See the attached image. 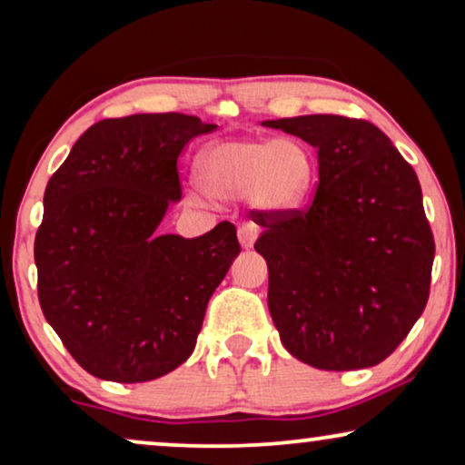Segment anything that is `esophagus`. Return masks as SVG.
I'll return each mask as SVG.
<instances>
[{"mask_svg":"<svg viewBox=\"0 0 465 465\" xmlns=\"http://www.w3.org/2000/svg\"><path fill=\"white\" fill-rule=\"evenodd\" d=\"M256 237H258V231L253 224H243L239 228V243L243 250H252L253 243H256Z\"/></svg>","mask_w":465,"mask_h":465,"instance_id":"1","label":"esophagus"}]
</instances>
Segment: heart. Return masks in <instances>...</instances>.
I'll return each instance as SVG.
<instances>
[{
    "mask_svg": "<svg viewBox=\"0 0 465 465\" xmlns=\"http://www.w3.org/2000/svg\"><path fill=\"white\" fill-rule=\"evenodd\" d=\"M196 177L213 199L247 196L266 215H288L307 203L315 186V161L298 139H226L196 158Z\"/></svg>",
    "mask_w": 465,
    "mask_h": 465,
    "instance_id": "b5f03b06",
    "label": "heart"
}]
</instances>
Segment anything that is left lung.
I'll return each instance as SVG.
<instances>
[{
    "mask_svg": "<svg viewBox=\"0 0 465 465\" xmlns=\"http://www.w3.org/2000/svg\"><path fill=\"white\" fill-rule=\"evenodd\" d=\"M262 124L313 145L320 164L307 212L258 215L279 339L320 371L379 364L430 296L434 237L415 169L366 120L311 114Z\"/></svg>",
    "mask_w": 465,
    "mask_h": 465,
    "instance_id": "obj_1",
    "label": "left lung"
}]
</instances>
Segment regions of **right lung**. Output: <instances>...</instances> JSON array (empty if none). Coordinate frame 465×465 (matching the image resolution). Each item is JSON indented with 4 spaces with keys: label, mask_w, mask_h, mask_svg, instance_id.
Instances as JSON below:
<instances>
[{
    "label": "right lung",
    "mask_w": 465,
    "mask_h": 465,
    "mask_svg": "<svg viewBox=\"0 0 465 465\" xmlns=\"http://www.w3.org/2000/svg\"><path fill=\"white\" fill-rule=\"evenodd\" d=\"M215 124L135 114L93 124L44 193L35 234L44 317L93 377L143 383L194 351L207 302L241 247L231 222L158 234L180 203L177 156Z\"/></svg>",
    "instance_id": "right-lung-1"
}]
</instances>
